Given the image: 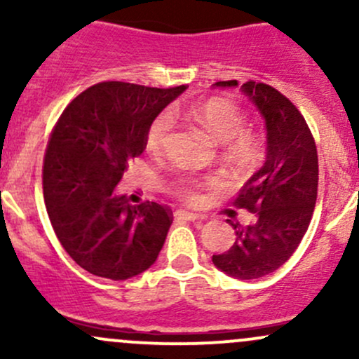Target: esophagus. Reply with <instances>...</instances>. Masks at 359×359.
<instances>
[{"instance_id": "34e87169", "label": "esophagus", "mask_w": 359, "mask_h": 359, "mask_svg": "<svg viewBox=\"0 0 359 359\" xmlns=\"http://www.w3.org/2000/svg\"><path fill=\"white\" fill-rule=\"evenodd\" d=\"M175 219H182V220H189V222H196V220H203L205 217L196 215V213H191V212H184V210H179V212H175Z\"/></svg>"}]
</instances>
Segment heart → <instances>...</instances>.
Wrapping results in <instances>:
<instances>
[{
  "label": "heart",
  "mask_w": 359,
  "mask_h": 359,
  "mask_svg": "<svg viewBox=\"0 0 359 359\" xmlns=\"http://www.w3.org/2000/svg\"><path fill=\"white\" fill-rule=\"evenodd\" d=\"M187 116L200 123L203 128L208 130L219 142H231L234 139V151L238 153H247L252 147L250 139L245 133H241L247 125L245 112L240 109L234 102L227 99H208L203 102L194 104L187 109ZM172 114L170 112H161L151 121L149 128L146 132V146L151 153H159L163 149L172 130ZM215 180L206 179H182L179 184V196L184 201L198 203L201 200L200 189L205 186H213Z\"/></svg>",
  "instance_id": "heart-1"
}]
</instances>
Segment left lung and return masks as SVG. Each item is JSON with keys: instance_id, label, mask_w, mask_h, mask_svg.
I'll return each mask as SVG.
<instances>
[{"instance_id": "1", "label": "left lung", "mask_w": 359, "mask_h": 359, "mask_svg": "<svg viewBox=\"0 0 359 359\" xmlns=\"http://www.w3.org/2000/svg\"><path fill=\"white\" fill-rule=\"evenodd\" d=\"M213 86L234 88L238 81ZM241 92L266 121V163L234 200L257 220L247 227L227 220L236 241L212 262L236 280H257L283 266L309 227L318 196V151L306 119L283 93L255 81L243 83Z\"/></svg>"}]
</instances>
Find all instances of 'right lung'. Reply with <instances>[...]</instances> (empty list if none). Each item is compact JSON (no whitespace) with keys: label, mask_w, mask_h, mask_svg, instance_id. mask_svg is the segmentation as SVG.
Returning a JSON list of instances; mask_svg holds the SVG:
<instances>
[{"label":"right lung","mask_w":359,"mask_h":359,"mask_svg":"<svg viewBox=\"0 0 359 359\" xmlns=\"http://www.w3.org/2000/svg\"><path fill=\"white\" fill-rule=\"evenodd\" d=\"M184 90L104 81L60 114L43 163V196L60 245L90 274L128 280L156 262L172 212L154 201L132 206L116 186L146 149L151 121Z\"/></svg>","instance_id":"obj_1"}]
</instances>
